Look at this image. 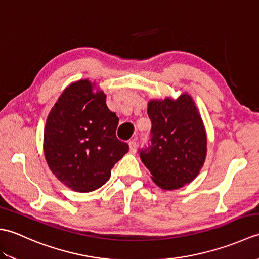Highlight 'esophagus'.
Returning a JSON list of instances; mask_svg holds the SVG:
<instances>
[{
  "mask_svg": "<svg viewBox=\"0 0 259 259\" xmlns=\"http://www.w3.org/2000/svg\"><path fill=\"white\" fill-rule=\"evenodd\" d=\"M129 148H130V152L135 153L137 151V148H138V144H137L136 140L129 141Z\"/></svg>",
  "mask_w": 259,
  "mask_h": 259,
  "instance_id": "esophagus-1",
  "label": "esophagus"
}]
</instances>
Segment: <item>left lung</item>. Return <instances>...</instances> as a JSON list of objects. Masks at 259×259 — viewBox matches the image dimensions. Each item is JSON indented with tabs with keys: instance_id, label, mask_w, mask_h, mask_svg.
<instances>
[{
	"instance_id": "8db88e82",
	"label": "left lung",
	"mask_w": 259,
	"mask_h": 259,
	"mask_svg": "<svg viewBox=\"0 0 259 259\" xmlns=\"http://www.w3.org/2000/svg\"><path fill=\"white\" fill-rule=\"evenodd\" d=\"M150 145L140 159L162 189H178L191 183L205 162L207 136L196 104L188 93L178 99L150 100Z\"/></svg>"
}]
</instances>
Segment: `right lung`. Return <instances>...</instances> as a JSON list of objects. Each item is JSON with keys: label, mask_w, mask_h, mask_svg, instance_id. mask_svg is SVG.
Listing matches in <instances>:
<instances>
[{"label": "right lung", "mask_w": 259, "mask_h": 259, "mask_svg": "<svg viewBox=\"0 0 259 259\" xmlns=\"http://www.w3.org/2000/svg\"><path fill=\"white\" fill-rule=\"evenodd\" d=\"M79 80L60 96L48 115L43 151L52 174L70 189L90 192L107 183L129 150L115 136L119 118L103 91Z\"/></svg>", "instance_id": "add662e5"}]
</instances>
